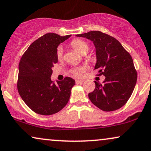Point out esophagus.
Wrapping results in <instances>:
<instances>
[{
	"label": "esophagus",
	"mask_w": 151,
	"mask_h": 151,
	"mask_svg": "<svg viewBox=\"0 0 151 151\" xmlns=\"http://www.w3.org/2000/svg\"><path fill=\"white\" fill-rule=\"evenodd\" d=\"M83 80H76V83L77 84V85H78V84H82L83 83Z\"/></svg>",
	"instance_id": "1"
}]
</instances>
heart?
Masks as SVG:
<instances>
[{"mask_svg":"<svg viewBox=\"0 0 151 151\" xmlns=\"http://www.w3.org/2000/svg\"><path fill=\"white\" fill-rule=\"evenodd\" d=\"M71 46L73 48V49L80 55H85L88 52L89 48L88 43L85 42V40H80V39H75V40H72L71 42ZM56 55L58 60H61L62 56H63V49L62 48V47H58V49H57ZM88 59L91 60L92 58L89 57ZM84 71H85V68L83 67H77L74 68L71 70V73L72 75L76 78H80L83 76Z\"/></svg>","mask_w":151,"mask_h":151,"instance_id":"1","label":"heart"}]
</instances>
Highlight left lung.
Here are the masks:
<instances>
[{
  "mask_svg": "<svg viewBox=\"0 0 151 151\" xmlns=\"http://www.w3.org/2000/svg\"><path fill=\"white\" fill-rule=\"evenodd\" d=\"M92 41L96 47L99 76H105L103 84L94 81L96 87L88 94L90 101L105 111L116 110L128 102L135 87L137 73L132 58L114 37L101 31L76 35Z\"/></svg>",
  "mask_w": 151,
  "mask_h": 151,
  "instance_id": "left-lung-1",
  "label": "left lung"
}]
</instances>
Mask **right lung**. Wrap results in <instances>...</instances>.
<instances>
[{"mask_svg": "<svg viewBox=\"0 0 151 151\" xmlns=\"http://www.w3.org/2000/svg\"><path fill=\"white\" fill-rule=\"evenodd\" d=\"M70 37L47 33L32 42L21 57L17 89L27 106L37 114H55L68 102L75 80L65 77L55 85L50 76L58 61L57 48Z\"/></svg>", "mask_w": 151, "mask_h": 151, "instance_id": "1", "label": "right lung"}]
</instances>
